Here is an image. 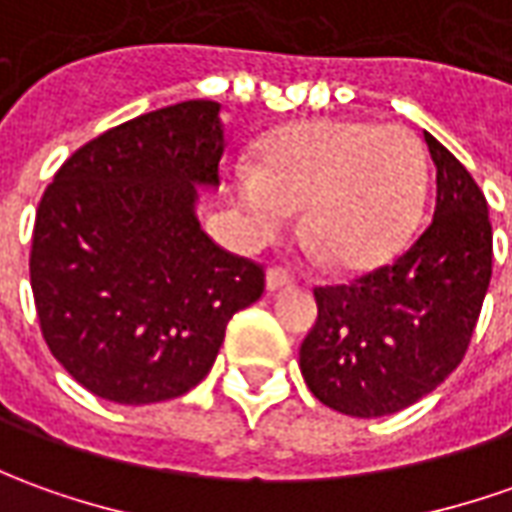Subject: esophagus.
<instances>
[{
    "label": "esophagus",
    "instance_id": "1",
    "mask_svg": "<svg viewBox=\"0 0 512 512\" xmlns=\"http://www.w3.org/2000/svg\"><path fill=\"white\" fill-rule=\"evenodd\" d=\"M288 285H294V277L285 269L271 266V269L266 271V288H269V291H280V288H288Z\"/></svg>",
    "mask_w": 512,
    "mask_h": 512
}]
</instances>
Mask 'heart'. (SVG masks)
<instances>
[{
  "label": "heart",
  "instance_id": "heart-1",
  "mask_svg": "<svg viewBox=\"0 0 512 512\" xmlns=\"http://www.w3.org/2000/svg\"><path fill=\"white\" fill-rule=\"evenodd\" d=\"M429 184L423 145L401 125L308 120L257 145V165L232 173L252 243L274 241L302 207V235L342 271H367L415 232Z\"/></svg>",
  "mask_w": 512,
  "mask_h": 512
}]
</instances>
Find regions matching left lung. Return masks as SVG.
<instances>
[{
	"instance_id": "obj_1",
	"label": "left lung",
	"mask_w": 512,
	"mask_h": 512,
	"mask_svg": "<svg viewBox=\"0 0 512 512\" xmlns=\"http://www.w3.org/2000/svg\"><path fill=\"white\" fill-rule=\"evenodd\" d=\"M434 215L395 263L314 288L319 316L300 370L319 401L350 417L395 415L460 367L493 271L488 201L457 156L423 131Z\"/></svg>"
}]
</instances>
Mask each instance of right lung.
Listing matches in <instances>:
<instances>
[{
	"label": "right lung",
	"mask_w": 512,
	"mask_h": 512,
	"mask_svg": "<svg viewBox=\"0 0 512 512\" xmlns=\"http://www.w3.org/2000/svg\"><path fill=\"white\" fill-rule=\"evenodd\" d=\"M218 103L184 100L89 139L38 201L30 285L41 336L97 398L139 406L204 381L266 271L196 218L218 184Z\"/></svg>",
	"instance_id": "add662e5"
}]
</instances>
